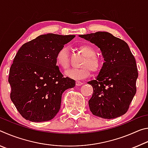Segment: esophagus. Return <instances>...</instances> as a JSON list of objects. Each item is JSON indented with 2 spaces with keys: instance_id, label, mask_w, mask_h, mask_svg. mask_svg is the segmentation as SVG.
<instances>
[{
  "instance_id": "esophagus-1",
  "label": "esophagus",
  "mask_w": 148,
  "mask_h": 148,
  "mask_svg": "<svg viewBox=\"0 0 148 148\" xmlns=\"http://www.w3.org/2000/svg\"><path fill=\"white\" fill-rule=\"evenodd\" d=\"M76 86H82V84H84V82H80V81H76Z\"/></svg>"
}]
</instances>
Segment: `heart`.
I'll list each match as a JSON object with an SVG mask.
<instances>
[{
	"label": "heart",
	"mask_w": 148,
	"mask_h": 148,
	"mask_svg": "<svg viewBox=\"0 0 148 148\" xmlns=\"http://www.w3.org/2000/svg\"><path fill=\"white\" fill-rule=\"evenodd\" d=\"M79 49L85 59L81 63L82 67L78 69H71L65 72L66 76L74 79H83L88 76L91 70L93 72H98L102 66V61L95 55V49L89 45H81ZM56 61L57 64L62 69L66 70L69 66V58L68 49L62 47L56 54Z\"/></svg>",
	"instance_id": "1"
}]
</instances>
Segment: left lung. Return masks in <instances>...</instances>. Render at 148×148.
Masks as SVG:
<instances>
[{
	"label": "left lung",
	"mask_w": 148,
	"mask_h": 148,
	"mask_svg": "<svg viewBox=\"0 0 148 148\" xmlns=\"http://www.w3.org/2000/svg\"><path fill=\"white\" fill-rule=\"evenodd\" d=\"M100 48L105 62L96 79L88 82L93 88L89 101L92 114L104 119L125 114L136 94V60L126 42L108 32L79 35Z\"/></svg>",
	"instance_id": "8db88e82"
}]
</instances>
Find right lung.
Instances as JSON below:
<instances>
[{
	"instance_id": "1",
	"label": "right lung",
	"mask_w": 148,
	"mask_h": 148,
	"mask_svg": "<svg viewBox=\"0 0 148 148\" xmlns=\"http://www.w3.org/2000/svg\"><path fill=\"white\" fill-rule=\"evenodd\" d=\"M75 35L42 34L24 44L10 69V99L19 114L32 122L49 121L61 108L62 95L76 86L56 65L57 51Z\"/></svg>"
}]
</instances>
